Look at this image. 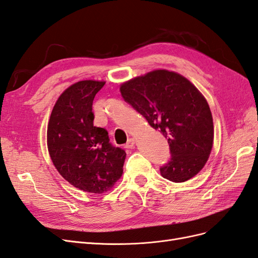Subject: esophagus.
Returning a JSON list of instances; mask_svg holds the SVG:
<instances>
[{
  "label": "esophagus",
  "mask_w": 258,
  "mask_h": 258,
  "mask_svg": "<svg viewBox=\"0 0 258 258\" xmlns=\"http://www.w3.org/2000/svg\"><path fill=\"white\" fill-rule=\"evenodd\" d=\"M135 144H136V140L135 139H129L128 142L126 143V145H124V147L132 150V148H135Z\"/></svg>",
  "instance_id": "obj_1"
}]
</instances>
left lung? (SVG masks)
Wrapping results in <instances>:
<instances>
[{
	"label": "left lung",
	"instance_id": "1",
	"mask_svg": "<svg viewBox=\"0 0 258 258\" xmlns=\"http://www.w3.org/2000/svg\"><path fill=\"white\" fill-rule=\"evenodd\" d=\"M120 93L168 139L171 158L160 168L163 177L182 183L200 172L212 150L213 118L207 100L188 80L155 70L123 83Z\"/></svg>",
	"mask_w": 258,
	"mask_h": 258
}]
</instances>
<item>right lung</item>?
<instances>
[{
	"label": "right lung",
	"mask_w": 258,
	"mask_h": 258,
	"mask_svg": "<svg viewBox=\"0 0 258 258\" xmlns=\"http://www.w3.org/2000/svg\"><path fill=\"white\" fill-rule=\"evenodd\" d=\"M105 82L81 81L61 93L47 128L52 163L76 188L110 190L122 174L126 152L110 143L104 128L93 126L92 102Z\"/></svg>",
	"instance_id": "add662e5"
}]
</instances>
